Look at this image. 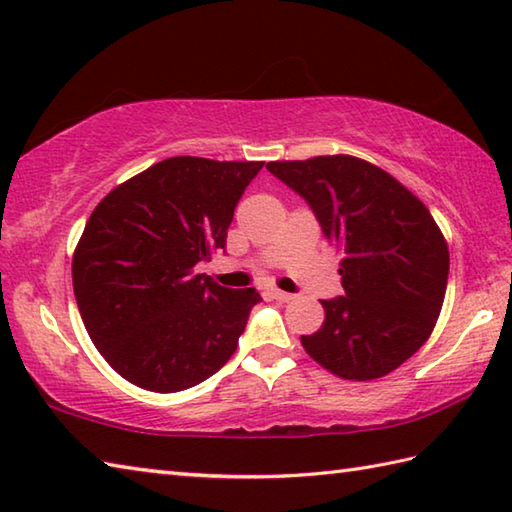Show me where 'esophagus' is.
<instances>
[{
    "label": "esophagus",
    "mask_w": 512,
    "mask_h": 512,
    "mask_svg": "<svg viewBox=\"0 0 512 512\" xmlns=\"http://www.w3.org/2000/svg\"><path fill=\"white\" fill-rule=\"evenodd\" d=\"M268 293H270V297L277 299V302H293V299H295V295L284 293V290H279V288H270Z\"/></svg>",
    "instance_id": "34e87169"
}]
</instances>
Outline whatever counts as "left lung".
<instances>
[{
  "instance_id": "left-lung-1",
  "label": "left lung",
  "mask_w": 512,
  "mask_h": 512,
  "mask_svg": "<svg viewBox=\"0 0 512 512\" xmlns=\"http://www.w3.org/2000/svg\"><path fill=\"white\" fill-rule=\"evenodd\" d=\"M266 168L306 199L344 255V297L324 299L322 328L302 335L306 353L353 382L393 373L424 346L444 304L450 259L430 210L393 175L353 155Z\"/></svg>"
}]
</instances>
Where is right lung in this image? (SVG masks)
I'll list each match as a JSON object with an SVG mask.
<instances>
[{"mask_svg":"<svg viewBox=\"0 0 512 512\" xmlns=\"http://www.w3.org/2000/svg\"><path fill=\"white\" fill-rule=\"evenodd\" d=\"M264 162L168 157L97 204L73 255V290L95 348L153 393L197 386L235 353L255 288L195 275Z\"/></svg>","mask_w":512,"mask_h":512,"instance_id":"obj_1","label":"right lung"}]
</instances>
